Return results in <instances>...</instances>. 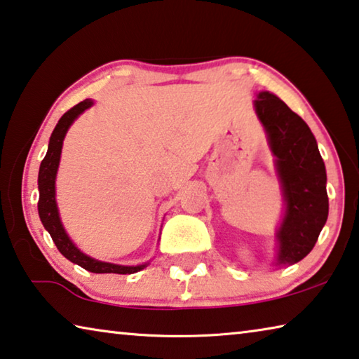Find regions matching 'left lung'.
Wrapping results in <instances>:
<instances>
[{"label": "left lung", "mask_w": 359, "mask_h": 359, "mask_svg": "<svg viewBox=\"0 0 359 359\" xmlns=\"http://www.w3.org/2000/svg\"><path fill=\"white\" fill-rule=\"evenodd\" d=\"M254 107L276 158L286 201L276 233V265H292L310 254L327 220L326 168L310 128L281 99L259 93Z\"/></svg>", "instance_id": "1"}]
</instances>
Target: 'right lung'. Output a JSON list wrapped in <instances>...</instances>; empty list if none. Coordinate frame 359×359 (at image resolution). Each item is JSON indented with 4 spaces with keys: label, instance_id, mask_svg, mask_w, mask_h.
Segmentation results:
<instances>
[{
    "label": "right lung",
    "instance_id": "add662e5",
    "mask_svg": "<svg viewBox=\"0 0 359 359\" xmlns=\"http://www.w3.org/2000/svg\"><path fill=\"white\" fill-rule=\"evenodd\" d=\"M94 102L90 99H86L79 102L78 105L70 108L64 116L59 119L57 126L54 128L53 134L49 139L48 153L41 161L38 174V190H39V200H38V214L41 219L44 229L49 231L50 238H53L54 244L59 249L60 254L67 257L73 264L83 266L84 270L93 271V273H118V275H130V273L144 270L147 264L137 265V266H124L116 264H108V262L95 260L89 255L83 254L79 249L73 244V241L68 238L67 231L62 225L59 217V209H57L55 203V175L57 169H59L60 161V153H62V144H64L65 134L68 128L72 126V123L81 115L84 110L93 105Z\"/></svg>",
    "mask_w": 359,
    "mask_h": 359
}]
</instances>
